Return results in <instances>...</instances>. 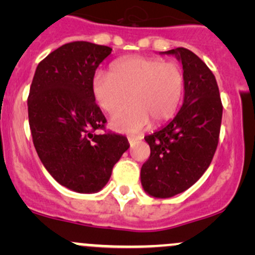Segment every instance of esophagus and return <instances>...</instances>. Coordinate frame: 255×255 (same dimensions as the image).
Listing matches in <instances>:
<instances>
[{
  "mask_svg": "<svg viewBox=\"0 0 255 255\" xmlns=\"http://www.w3.org/2000/svg\"><path fill=\"white\" fill-rule=\"evenodd\" d=\"M141 136H128V141H129L130 145H133L134 142L137 141V140H141Z\"/></svg>",
  "mask_w": 255,
  "mask_h": 255,
  "instance_id": "obj_1",
  "label": "esophagus"
}]
</instances>
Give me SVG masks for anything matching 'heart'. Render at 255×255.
Returning <instances> with one entry per match:
<instances>
[{
  "label": "heart",
  "instance_id": "1",
  "mask_svg": "<svg viewBox=\"0 0 255 255\" xmlns=\"http://www.w3.org/2000/svg\"><path fill=\"white\" fill-rule=\"evenodd\" d=\"M184 90L183 71L178 64L157 57L130 56L115 61L110 73L93 77L95 101L108 114L131 107L110 120V128L121 133H137L150 121L160 125L170 120L180 107Z\"/></svg>",
  "mask_w": 255,
  "mask_h": 255
}]
</instances>
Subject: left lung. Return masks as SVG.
Here are the masks:
<instances>
[{
  "label": "left lung",
  "mask_w": 255,
  "mask_h": 255,
  "mask_svg": "<svg viewBox=\"0 0 255 255\" xmlns=\"http://www.w3.org/2000/svg\"><path fill=\"white\" fill-rule=\"evenodd\" d=\"M182 62L184 95L174 119L145 136L150 158L142 164L140 180L153 198H171L192 187L211 164L218 145L222 107L215 75L188 49L160 52Z\"/></svg>",
  "instance_id": "8db88e82"
}]
</instances>
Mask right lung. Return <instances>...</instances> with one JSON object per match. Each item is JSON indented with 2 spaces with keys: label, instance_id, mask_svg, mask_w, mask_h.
<instances>
[{
  "label": "right lung",
  "instance_id": "right-lung-1",
  "mask_svg": "<svg viewBox=\"0 0 255 255\" xmlns=\"http://www.w3.org/2000/svg\"><path fill=\"white\" fill-rule=\"evenodd\" d=\"M109 46L73 42L37 66L27 99L38 157L58 183L77 193L99 192L129 148L127 137L96 134L107 122L96 104L92 80Z\"/></svg>",
  "mask_w": 255,
  "mask_h": 255
}]
</instances>
